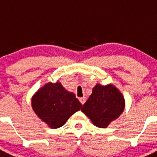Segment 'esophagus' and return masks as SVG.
<instances>
[{"label":"esophagus","mask_w":157,"mask_h":157,"mask_svg":"<svg viewBox=\"0 0 157 157\" xmlns=\"http://www.w3.org/2000/svg\"><path fill=\"white\" fill-rule=\"evenodd\" d=\"M79 101H80V102H81L82 105H84L85 102V97H81V98H79Z\"/></svg>","instance_id":"34e87169"}]
</instances>
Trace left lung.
I'll return each mask as SVG.
<instances>
[{"label":"left lung","mask_w":157,"mask_h":157,"mask_svg":"<svg viewBox=\"0 0 157 157\" xmlns=\"http://www.w3.org/2000/svg\"><path fill=\"white\" fill-rule=\"evenodd\" d=\"M125 107L124 97L121 91L112 84H97L93 93L84 104L81 111L98 128H107L117 120Z\"/></svg>","instance_id":"1"}]
</instances>
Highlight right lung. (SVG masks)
Instances as JSON below:
<instances>
[{
    "instance_id": "add662e5",
    "label": "right lung",
    "mask_w": 157,
    "mask_h": 157,
    "mask_svg": "<svg viewBox=\"0 0 157 157\" xmlns=\"http://www.w3.org/2000/svg\"><path fill=\"white\" fill-rule=\"evenodd\" d=\"M32 108L42 121L51 128H57L82 107L73 93L64 89L61 83L44 84L32 97Z\"/></svg>"
}]
</instances>
